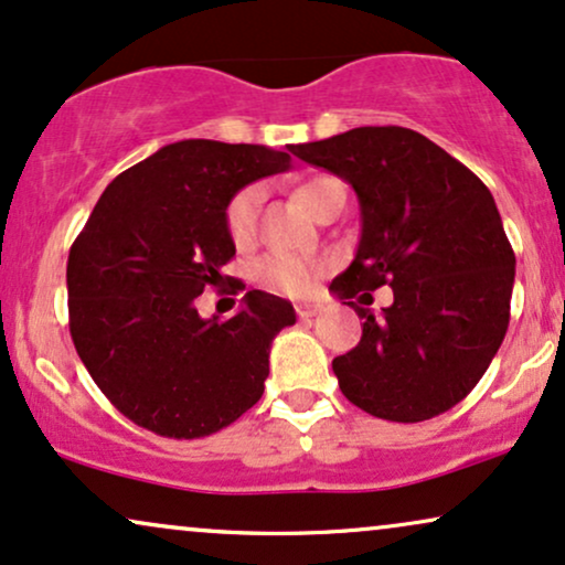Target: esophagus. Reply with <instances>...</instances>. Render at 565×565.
I'll return each mask as SVG.
<instances>
[{"label": "esophagus", "mask_w": 565, "mask_h": 565, "mask_svg": "<svg viewBox=\"0 0 565 565\" xmlns=\"http://www.w3.org/2000/svg\"><path fill=\"white\" fill-rule=\"evenodd\" d=\"M319 311H322V303L303 301V303H298V306H296V315L301 317V319H311V317H317Z\"/></svg>", "instance_id": "obj_1"}]
</instances>
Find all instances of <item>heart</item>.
<instances>
[{
	"label": "heart",
	"mask_w": 565,
	"mask_h": 565,
	"mask_svg": "<svg viewBox=\"0 0 565 565\" xmlns=\"http://www.w3.org/2000/svg\"><path fill=\"white\" fill-rule=\"evenodd\" d=\"M332 185H340L335 178L317 175L309 178L306 183L296 188V199L301 201L303 209L317 214L319 204H322L327 191ZM262 204H264V185L250 183L243 185L225 206V227L230 241L238 248H248L250 243L259 235V220H262ZM327 262L315 259V256H298L285 254V250H275V254L262 256L254 264V280L262 285L269 294L280 296H306L315 288L317 277L324 275Z\"/></svg>",
	"instance_id": "b5f03b06"
}]
</instances>
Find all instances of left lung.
I'll use <instances>...</instances> for the list:
<instances>
[{
	"label": "left lung",
	"mask_w": 565,
	"mask_h": 565,
	"mask_svg": "<svg viewBox=\"0 0 565 565\" xmlns=\"http://www.w3.org/2000/svg\"><path fill=\"white\" fill-rule=\"evenodd\" d=\"M290 151L348 180L361 206L356 259L330 285L364 319L359 345L332 361L340 390L377 419L445 414L482 380L511 319L516 254L495 199L469 167L398 125ZM382 284L394 306L374 318L365 306Z\"/></svg>",
	"instance_id": "obj_1"
}]
</instances>
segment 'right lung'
I'll use <instances>...</instances> for the list:
<instances>
[{
	"instance_id": "right-lung-1",
	"label": "right lung",
	"mask_w": 565,
	"mask_h": 565,
	"mask_svg": "<svg viewBox=\"0 0 565 565\" xmlns=\"http://www.w3.org/2000/svg\"><path fill=\"white\" fill-rule=\"evenodd\" d=\"M288 167L290 154L267 146L191 138L125 170L96 201L67 256L70 335L102 393L138 427L193 440L262 398L269 345L296 322L294 306L248 290L222 322L201 319L196 298L246 288H221L235 256L225 206Z\"/></svg>"
}]
</instances>
